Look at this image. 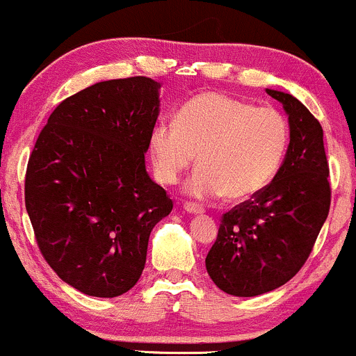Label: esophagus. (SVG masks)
I'll return each instance as SVG.
<instances>
[{"label": "esophagus", "instance_id": "esophagus-1", "mask_svg": "<svg viewBox=\"0 0 356 356\" xmlns=\"http://www.w3.org/2000/svg\"><path fill=\"white\" fill-rule=\"evenodd\" d=\"M183 209H185L188 214H202L204 212V207L202 205H197L193 202H185V205H183Z\"/></svg>", "mask_w": 356, "mask_h": 356}]
</instances>
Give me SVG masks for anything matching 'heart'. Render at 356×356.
Masks as SVG:
<instances>
[{"mask_svg": "<svg viewBox=\"0 0 356 356\" xmlns=\"http://www.w3.org/2000/svg\"><path fill=\"white\" fill-rule=\"evenodd\" d=\"M284 116L270 106H252L222 92H204L163 118L151 131L157 178L173 185L193 163L186 183L195 199H245L262 190L280 170L288 147Z\"/></svg>", "mask_w": 356, "mask_h": 356, "instance_id": "heart-1", "label": "heart"}]
</instances>
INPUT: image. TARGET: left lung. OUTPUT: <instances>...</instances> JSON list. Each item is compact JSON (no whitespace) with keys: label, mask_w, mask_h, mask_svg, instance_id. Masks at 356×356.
<instances>
[{"label":"left lung","mask_w":356,"mask_h":356,"mask_svg":"<svg viewBox=\"0 0 356 356\" xmlns=\"http://www.w3.org/2000/svg\"><path fill=\"white\" fill-rule=\"evenodd\" d=\"M283 102L289 145L273 181L222 214L205 267L219 289L257 296L283 286L303 267L331 207L329 164L318 120L291 96Z\"/></svg>","instance_id":"obj_1"}]
</instances>
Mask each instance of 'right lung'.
Returning a JSON list of instances; mask_svg holds the SVG:
<instances>
[{"label": "right lung", "mask_w": 356, "mask_h": 356, "mask_svg": "<svg viewBox=\"0 0 356 356\" xmlns=\"http://www.w3.org/2000/svg\"><path fill=\"white\" fill-rule=\"evenodd\" d=\"M159 83L106 80L61 101L29 157L25 207L51 269L89 296L134 288L173 200L145 171Z\"/></svg>", "instance_id": "1"}]
</instances>
